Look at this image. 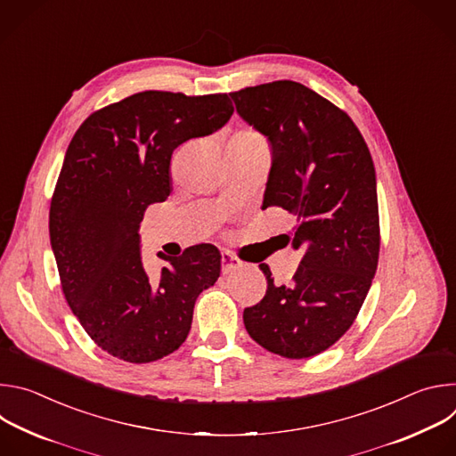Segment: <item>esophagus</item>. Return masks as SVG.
Wrapping results in <instances>:
<instances>
[{
  "instance_id": "34e87169",
  "label": "esophagus",
  "mask_w": 456,
  "mask_h": 456,
  "mask_svg": "<svg viewBox=\"0 0 456 456\" xmlns=\"http://www.w3.org/2000/svg\"><path fill=\"white\" fill-rule=\"evenodd\" d=\"M240 267H241V262L231 250H222V271H224V274H229V273H232Z\"/></svg>"
}]
</instances>
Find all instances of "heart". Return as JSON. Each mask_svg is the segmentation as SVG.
I'll return each instance as SVG.
<instances>
[{"label": "heart", "instance_id": "heart-1", "mask_svg": "<svg viewBox=\"0 0 456 456\" xmlns=\"http://www.w3.org/2000/svg\"><path fill=\"white\" fill-rule=\"evenodd\" d=\"M238 134L240 135H247V137H262V135L256 132V129H241V132H238Z\"/></svg>", "mask_w": 456, "mask_h": 456}]
</instances>
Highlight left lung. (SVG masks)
<instances>
[{"mask_svg": "<svg viewBox=\"0 0 456 456\" xmlns=\"http://www.w3.org/2000/svg\"><path fill=\"white\" fill-rule=\"evenodd\" d=\"M236 111L273 150L264 208L294 215L292 248L303 250L290 287L269 265L264 299L243 310L248 336L287 357H314L355 321L377 271L380 227L375 167L346 111L294 81L229 94Z\"/></svg>", "mask_w": 456, "mask_h": 456, "instance_id": "left-lung-1", "label": "left lung"}]
</instances>
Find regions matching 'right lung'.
Segmentation results:
<instances>
[{
  "mask_svg": "<svg viewBox=\"0 0 456 456\" xmlns=\"http://www.w3.org/2000/svg\"><path fill=\"white\" fill-rule=\"evenodd\" d=\"M227 94L148 90L94 111L76 132L52 194L50 243L62 294L92 341L110 355L153 362L185 341L194 301L220 276V250L192 245L150 278L139 227L169 192L175 148L220 129Z\"/></svg>",
  "mask_w": 456,
  "mask_h": 456,
  "instance_id": "1",
  "label": "right lung"
}]
</instances>
